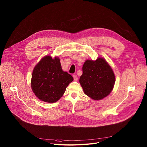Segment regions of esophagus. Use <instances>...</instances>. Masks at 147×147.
I'll return each mask as SVG.
<instances>
[{"instance_id":"1","label":"esophagus","mask_w":147,"mask_h":147,"mask_svg":"<svg viewBox=\"0 0 147 147\" xmlns=\"http://www.w3.org/2000/svg\"><path fill=\"white\" fill-rule=\"evenodd\" d=\"M73 78H74V81H77L78 77H77L76 75H73Z\"/></svg>"}]
</instances>
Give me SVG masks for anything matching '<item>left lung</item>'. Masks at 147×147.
<instances>
[{"instance_id": "8db88e82", "label": "left lung", "mask_w": 147, "mask_h": 147, "mask_svg": "<svg viewBox=\"0 0 147 147\" xmlns=\"http://www.w3.org/2000/svg\"><path fill=\"white\" fill-rule=\"evenodd\" d=\"M80 83L85 94L94 100L107 96L112 91L115 76L113 70L103 58L87 60L82 66Z\"/></svg>"}]
</instances>
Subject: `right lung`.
<instances>
[{"instance_id":"right-lung-1","label":"right lung","mask_w":147,"mask_h":147,"mask_svg":"<svg viewBox=\"0 0 147 147\" xmlns=\"http://www.w3.org/2000/svg\"><path fill=\"white\" fill-rule=\"evenodd\" d=\"M73 77L61 69L59 57L46 56L34 67L31 88L40 100L48 103L57 101L65 93Z\"/></svg>"}]
</instances>
